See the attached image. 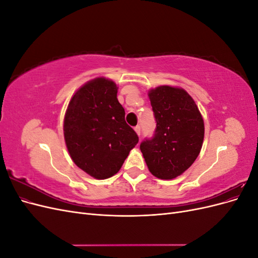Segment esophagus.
I'll use <instances>...</instances> for the list:
<instances>
[{"instance_id": "34e87169", "label": "esophagus", "mask_w": 258, "mask_h": 258, "mask_svg": "<svg viewBox=\"0 0 258 258\" xmlns=\"http://www.w3.org/2000/svg\"><path fill=\"white\" fill-rule=\"evenodd\" d=\"M135 131L137 132V135H138V136H140V135H141V127H140V126L135 127Z\"/></svg>"}]
</instances>
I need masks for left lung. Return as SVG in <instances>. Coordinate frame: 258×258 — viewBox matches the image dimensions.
I'll list each match as a JSON object with an SVG mask.
<instances>
[{
    "mask_svg": "<svg viewBox=\"0 0 258 258\" xmlns=\"http://www.w3.org/2000/svg\"><path fill=\"white\" fill-rule=\"evenodd\" d=\"M154 111L155 136L140 145L150 172L160 179L183 174L201 151L205 122L199 108L183 88L162 85L148 90Z\"/></svg>",
    "mask_w": 258,
    "mask_h": 258,
    "instance_id": "left-lung-1",
    "label": "left lung"
}]
</instances>
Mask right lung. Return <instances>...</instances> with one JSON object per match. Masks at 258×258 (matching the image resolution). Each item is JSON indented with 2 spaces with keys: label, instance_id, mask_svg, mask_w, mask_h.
<instances>
[{
  "label": "right lung",
  "instance_id": "right-lung-1",
  "mask_svg": "<svg viewBox=\"0 0 258 258\" xmlns=\"http://www.w3.org/2000/svg\"><path fill=\"white\" fill-rule=\"evenodd\" d=\"M118 87L97 77L77 89L68 105L63 135L70 156L84 172L105 179L120 170L139 138L124 121Z\"/></svg>",
  "mask_w": 258,
  "mask_h": 258
}]
</instances>
